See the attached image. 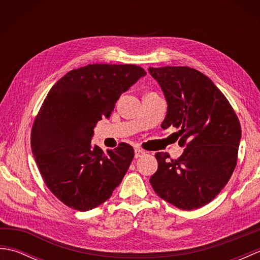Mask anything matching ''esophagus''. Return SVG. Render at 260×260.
<instances>
[{
	"label": "esophagus",
	"mask_w": 260,
	"mask_h": 260,
	"mask_svg": "<svg viewBox=\"0 0 260 260\" xmlns=\"http://www.w3.org/2000/svg\"><path fill=\"white\" fill-rule=\"evenodd\" d=\"M145 154V151L144 150H142V148H135V157L137 158V157H141V156H143Z\"/></svg>",
	"instance_id": "obj_1"
}]
</instances>
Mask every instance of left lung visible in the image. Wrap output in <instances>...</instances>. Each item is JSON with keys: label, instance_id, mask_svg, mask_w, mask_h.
I'll list each match as a JSON object with an SVG mask.
<instances>
[{"label": "left lung", "instance_id": "1", "mask_svg": "<svg viewBox=\"0 0 260 260\" xmlns=\"http://www.w3.org/2000/svg\"><path fill=\"white\" fill-rule=\"evenodd\" d=\"M168 103L162 128H178L176 159L155 154L158 168L150 182L156 194L174 207L193 210L219 194L234 173L241 139L239 119L228 99L200 71L189 67L148 68Z\"/></svg>", "mask_w": 260, "mask_h": 260}]
</instances>
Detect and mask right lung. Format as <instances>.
Segmentation results:
<instances>
[{
	"instance_id": "right-lung-1",
	"label": "right lung",
	"mask_w": 260,
	"mask_h": 260,
	"mask_svg": "<svg viewBox=\"0 0 260 260\" xmlns=\"http://www.w3.org/2000/svg\"><path fill=\"white\" fill-rule=\"evenodd\" d=\"M145 75L136 64H88L69 71L48 92L32 126L31 148L48 189L67 207L88 211L120 184L133 147L120 143L104 152L91 143L93 127Z\"/></svg>"
}]
</instances>
